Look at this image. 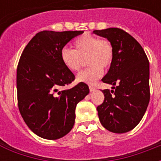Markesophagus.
I'll use <instances>...</instances> for the list:
<instances>
[{
  "label": "esophagus",
  "instance_id": "34e87169",
  "mask_svg": "<svg viewBox=\"0 0 161 161\" xmlns=\"http://www.w3.org/2000/svg\"><path fill=\"white\" fill-rule=\"evenodd\" d=\"M95 87L93 86H89V90H90V92H93V91H95Z\"/></svg>",
  "mask_w": 161,
  "mask_h": 161
}]
</instances>
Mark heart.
<instances>
[{"instance_id":"1","label":"heart","mask_w":161,"mask_h":161,"mask_svg":"<svg viewBox=\"0 0 161 161\" xmlns=\"http://www.w3.org/2000/svg\"><path fill=\"white\" fill-rule=\"evenodd\" d=\"M74 49L63 47L61 60L67 69L77 72L81 69L84 60L90 65L78 74L77 81L93 84L103 75V69H109L114 58V48L110 40L85 33L74 40Z\"/></svg>"}]
</instances>
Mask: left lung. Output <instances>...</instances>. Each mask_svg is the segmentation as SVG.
<instances>
[{
    "mask_svg": "<svg viewBox=\"0 0 161 161\" xmlns=\"http://www.w3.org/2000/svg\"><path fill=\"white\" fill-rule=\"evenodd\" d=\"M93 33L107 38L114 48L113 62L102 81L115 90H102L105 99L97 107L99 121L111 132L125 133L140 123L149 103V62L140 43L120 28Z\"/></svg>",
    "mask_w": 161,
    "mask_h": 161,
    "instance_id": "obj_1",
    "label": "left lung"
}]
</instances>
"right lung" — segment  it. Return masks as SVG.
Segmentation results:
<instances>
[{"label":"right lung","mask_w":161,"mask_h":161,"mask_svg":"<svg viewBox=\"0 0 161 161\" xmlns=\"http://www.w3.org/2000/svg\"><path fill=\"white\" fill-rule=\"evenodd\" d=\"M82 32L40 31L28 43L19 61V110L29 129L44 139H59L72 130L76 105L89 93L84 82L59 90L75 79L62 62L61 50Z\"/></svg>","instance_id":"add662e5"}]
</instances>
